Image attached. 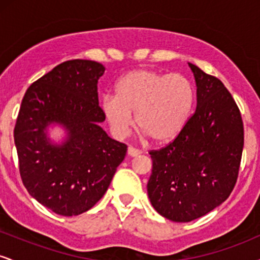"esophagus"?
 Wrapping results in <instances>:
<instances>
[{
	"mask_svg": "<svg viewBox=\"0 0 260 260\" xmlns=\"http://www.w3.org/2000/svg\"><path fill=\"white\" fill-rule=\"evenodd\" d=\"M127 154L129 155V156L134 157V156H138L139 154H142V150H139V149H136V148H133V147H128Z\"/></svg>",
	"mask_w": 260,
	"mask_h": 260,
	"instance_id": "34e87169",
	"label": "esophagus"
}]
</instances>
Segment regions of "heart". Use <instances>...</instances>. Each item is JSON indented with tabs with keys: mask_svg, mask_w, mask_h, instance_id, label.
Listing matches in <instances>:
<instances>
[{
	"mask_svg": "<svg viewBox=\"0 0 260 260\" xmlns=\"http://www.w3.org/2000/svg\"><path fill=\"white\" fill-rule=\"evenodd\" d=\"M196 89L186 76L154 70H134L115 85V95L101 99V111L117 138L128 136L136 113L137 127L156 143L182 132L192 113Z\"/></svg>",
	"mask_w": 260,
	"mask_h": 260,
	"instance_id": "heart-1",
	"label": "heart"
}]
</instances>
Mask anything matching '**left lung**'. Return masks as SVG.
Segmentation results:
<instances>
[{
	"label": "left lung",
	"mask_w": 260,
	"mask_h": 260,
	"mask_svg": "<svg viewBox=\"0 0 260 260\" xmlns=\"http://www.w3.org/2000/svg\"><path fill=\"white\" fill-rule=\"evenodd\" d=\"M188 66L196 79V111L174 142L149 153V199L160 215L175 222L198 219L229 198L244 140L240 110L221 80Z\"/></svg>",
	"instance_id": "obj_1"
}]
</instances>
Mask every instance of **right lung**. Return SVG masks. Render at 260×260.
Here are the masks:
<instances>
[{"mask_svg":"<svg viewBox=\"0 0 260 260\" xmlns=\"http://www.w3.org/2000/svg\"><path fill=\"white\" fill-rule=\"evenodd\" d=\"M105 67L89 59L56 66L32 83L20 105L14 144L23 183L32 198L53 213L74 216L94 207L123 161L127 145L111 139L98 98ZM65 132L57 143L48 128Z\"/></svg>","mask_w":260,"mask_h":260,"instance_id":"add662e5","label":"right lung"}]
</instances>
